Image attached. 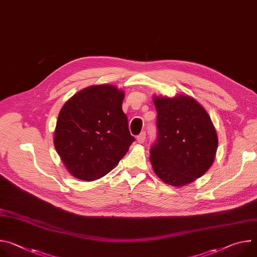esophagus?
Here are the masks:
<instances>
[{"mask_svg": "<svg viewBox=\"0 0 257 257\" xmlns=\"http://www.w3.org/2000/svg\"><path fill=\"white\" fill-rule=\"evenodd\" d=\"M145 138H146V133L145 132H141L138 136H137V142L138 143H143L145 141Z\"/></svg>", "mask_w": 257, "mask_h": 257, "instance_id": "1", "label": "esophagus"}]
</instances>
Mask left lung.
<instances>
[{
    "instance_id": "8db88e82",
    "label": "left lung",
    "mask_w": 257,
    "mask_h": 257,
    "mask_svg": "<svg viewBox=\"0 0 257 257\" xmlns=\"http://www.w3.org/2000/svg\"><path fill=\"white\" fill-rule=\"evenodd\" d=\"M158 137L151 163L156 175L175 187L201 177L212 165L217 149L214 126L203 106L189 95L154 96Z\"/></svg>"
}]
</instances>
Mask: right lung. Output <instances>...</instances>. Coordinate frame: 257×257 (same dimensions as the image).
<instances>
[{
	"label": "right lung",
	"mask_w": 257,
	"mask_h": 257,
	"mask_svg": "<svg viewBox=\"0 0 257 257\" xmlns=\"http://www.w3.org/2000/svg\"><path fill=\"white\" fill-rule=\"evenodd\" d=\"M124 91L111 84L86 87L59 113L54 144L69 173L94 181L111 172L135 140L122 109Z\"/></svg>",
	"instance_id": "obj_1"
}]
</instances>
